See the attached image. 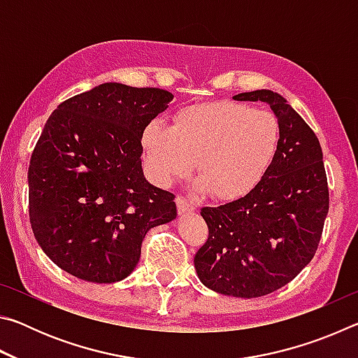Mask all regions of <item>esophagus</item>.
<instances>
[{
	"instance_id": "34e87169",
	"label": "esophagus",
	"mask_w": 358,
	"mask_h": 358,
	"mask_svg": "<svg viewBox=\"0 0 358 358\" xmlns=\"http://www.w3.org/2000/svg\"><path fill=\"white\" fill-rule=\"evenodd\" d=\"M177 207H178V213L180 215H186V213H192L194 210H196V205H194L191 201H187V199L178 196L177 197Z\"/></svg>"
}]
</instances>
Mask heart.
Masks as SVG:
<instances>
[{
    "label": "heart",
    "mask_w": 358,
    "mask_h": 358,
    "mask_svg": "<svg viewBox=\"0 0 358 358\" xmlns=\"http://www.w3.org/2000/svg\"><path fill=\"white\" fill-rule=\"evenodd\" d=\"M280 136L271 112L217 101L183 108L172 128L150 123L142 143L148 172L159 186L186 178L197 159V191L211 192L217 201H237L268 171Z\"/></svg>",
    "instance_id": "obj_1"
}]
</instances>
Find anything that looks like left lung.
<instances>
[{
    "label": "left lung",
    "mask_w": 358,
    "mask_h": 358,
    "mask_svg": "<svg viewBox=\"0 0 358 358\" xmlns=\"http://www.w3.org/2000/svg\"><path fill=\"white\" fill-rule=\"evenodd\" d=\"M234 99L268 104L280 145L251 192L201 210L208 238L194 266L215 292L254 299L286 286L311 262L329 213V185L316 134L281 94L256 90Z\"/></svg>",
    "instance_id": "left-lung-1"
}]
</instances>
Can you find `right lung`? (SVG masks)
I'll return each mask as SVG.
<instances>
[{
    "instance_id": "obj_1",
    "label": "right lung",
    "mask_w": 358,
    "mask_h": 358,
    "mask_svg": "<svg viewBox=\"0 0 358 358\" xmlns=\"http://www.w3.org/2000/svg\"><path fill=\"white\" fill-rule=\"evenodd\" d=\"M173 94L102 83L62 102L28 169L29 222L53 264L92 282L132 273L150 229L177 217L175 196L148 183L142 136Z\"/></svg>"
}]
</instances>
